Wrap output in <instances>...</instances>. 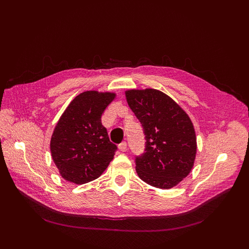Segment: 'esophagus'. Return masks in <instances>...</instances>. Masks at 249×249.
<instances>
[{"label":"esophagus","instance_id":"34e87169","mask_svg":"<svg viewBox=\"0 0 249 249\" xmlns=\"http://www.w3.org/2000/svg\"><path fill=\"white\" fill-rule=\"evenodd\" d=\"M118 148H119L120 152H125V150H126V143L125 142H122L118 145Z\"/></svg>","mask_w":249,"mask_h":249}]
</instances>
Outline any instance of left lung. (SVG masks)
<instances>
[{"label": "left lung", "instance_id": "8db88e82", "mask_svg": "<svg viewBox=\"0 0 249 249\" xmlns=\"http://www.w3.org/2000/svg\"><path fill=\"white\" fill-rule=\"evenodd\" d=\"M125 97L146 139L145 153L136 158L138 177L160 189L176 187L189 175L196 157V135L189 115L157 89H130Z\"/></svg>", "mask_w": 249, "mask_h": 249}]
</instances>
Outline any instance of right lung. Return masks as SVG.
<instances>
[{
    "label": "right lung",
    "mask_w": 249,
    "mask_h": 249,
    "mask_svg": "<svg viewBox=\"0 0 249 249\" xmlns=\"http://www.w3.org/2000/svg\"><path fill=\"white\" fill-rule=\"evenodd\" d=\"M114 92L89 90L77 95L60 116L52 134V159L60 176L82 185L100 178L114 158L102 114L115 99Z\"/></svg>",
    "instance_id": "1"
}]
</instances>
